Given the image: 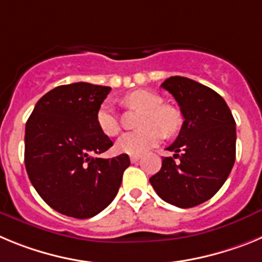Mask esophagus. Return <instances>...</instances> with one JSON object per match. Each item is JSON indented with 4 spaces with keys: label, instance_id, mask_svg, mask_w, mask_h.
Wrapping results in <instances>:
<instances>
[{
    "label": "esophagus",
    "instance_id": "obj_1",
    "mask_svg": "<svg viewBox=\"0 0 262 262\" xmlns=\"http://www.w3.org/2000/svg\"><path fill=\"white\" fill-rule=\"evenodd\" d=\"M129 160H131V163H138L139 160H140V156H131Z\"/></svg>",
    "mask_w": 262,
    "mask_h": 262
}]
</instances>
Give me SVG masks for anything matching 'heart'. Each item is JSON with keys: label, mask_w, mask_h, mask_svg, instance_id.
Returning <instances> with one entry per match:
<instances>
[{"label": "heart", "mask_w": 262, "mask_h": 262, "mask_svg": "<svg viewBox=\"0 0 262 262\" xmlns=\"http://www.w3.org/2000/svg\"><path fill=\"white\" fill-rule=\"evenodd\" d=\"M163 98L148 90H135L124 98L127 106L143 108L140 127L133 133H126L118 139L117 149L120 154L140 156L156 147L165 135H173L181 126V118L174 108L163 105ZM97 124L106 136H115L120 131L119 118L110 102H103L97 110Z\"/></svg>", "instance_id": "heart-1"}]
</instances>
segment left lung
Instances as JSON below:
<instances>
[{"instance_id":"left-lung-1","label":"left lung","mask_w":262,"mask_h":262,"mask_svg":"<svg viewBox=\"0 0 262 262\" xmlns=\"http://www.w3.org/2000/svg\"><path fill=\"white\" fill-rule=\"evenodd\" d=\"M161 88L174 97L185 120L174 143L166 148L174 155L164 157L149 182L161 200L189 209L214 196L230 176L236 123L226 101L196 81L173 76Z\"/></svg>"}]
</instances>
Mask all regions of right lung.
Segmentation results:
<instances>
[{
  "label": "right lung",
  "mask_w": 262,
  "mask_h": 262,
  "mask_svg": "<svg viewBox=\"0 0 262 262\" xmlns=\"http://www.w3.org/2000/svg\"><path fill=\"white\" fill-rule=\"evenodd\" d=\"M111 88L75 82L50 90L36 102L25 133V165L41 200L67 216L86 219L117 195L128 155L101 159L113 145L97 124Z\"/></svg>",
  "instance_id": "right-lung-1"
}]
</instances>
